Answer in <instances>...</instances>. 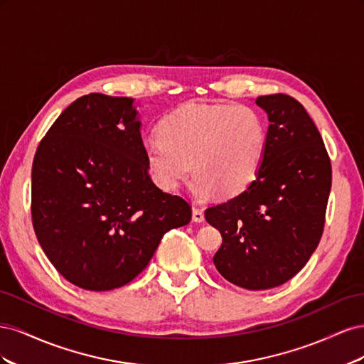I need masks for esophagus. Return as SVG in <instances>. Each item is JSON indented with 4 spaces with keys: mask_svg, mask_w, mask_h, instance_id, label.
Segmentation results:
<instances>
[{
    "mask_svg": "<svg viewBox=\"0 0 364 364\" xmlns=\"http://www.w3.org/2000/svg\"><path fill=\"white\" fill-rule=\"evenodd\" d=\"M203 220H205L203 209L194 206V208H193V222H196V223H202Z\"/></svg>",
    "mask_w": 364,
    "mask_h": 364,
    "instance_id": "esophagus-1",
    "label": "esophagus"
}]
</instances>
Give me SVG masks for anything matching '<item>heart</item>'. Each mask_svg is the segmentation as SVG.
I'll list each match as a JSON object with an SVG mask.
<instances>
[{"mask_svg": "<svg viewBox=\"0 0 364 364\" xmlns=\"http://www.w3.org/2000/svg\"><path fill=\"white\" fill-rule=\"evenodd\" d=\"M159 136L144 144L151 179L161 190L176 191L193 162L190 188L197 199L243 193L258 176L267 144L266 123L247 105L181 106L164 118Z\"/></svg>", "mask_w": 364, "mask_h": 364, "instance_id": "heart-1", "label": "heart"}]
</instances>
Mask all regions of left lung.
Masks as SVG:
<instances>
[{
  "label": "left lung",
  "mask_w": 364,
  "mask_h": 364,
  "mask_svg": "<svg viewBox=\"0 0 364 364\" xmlns=\"http://www.w3.org/2000/svg\"><path fill=\"white\" fill-rule=\"evenodd\" d=\"M267 144L259 173L247 188L208 208L205 218L222 234L214 255L220 274L247 290L291 279L323 234L331 191V161L305 107L287 94L261 95Z\"/></svg>",
  "instance_id": "obj_1"
}]
</instances>
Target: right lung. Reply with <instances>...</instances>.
Returning a JSON list of instances; mask_svg holds the SVG:
<instances>
[{
    "instance_id": "right-lung-1",
    "label": "right lung",
    "mask_w": 364,
    "mask_h": 364,
    "mask_svg": "<svg viewBox=\"0 0 364 364\" xmlns=\"http://www.w3.org/2000/svg\"><path fill=\"white\" fill-rule=\"evenodd\" d=\"M134 100L77 98L39 142L31 168V222L62 277L92 291L129 284L191 206L153 183Z\"/></svg>"
}]
</instances>
